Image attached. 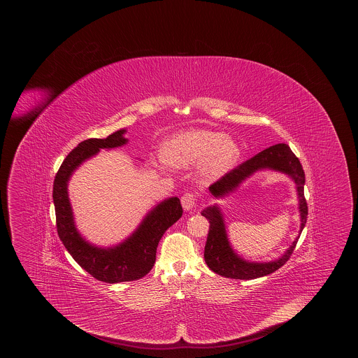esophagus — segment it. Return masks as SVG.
<instances>
[{
	"mask_svg": "<svg viewBox=\"0 0 358 358\" xmlns=\"http://www.w3.org/2000/svg\"><path fill=\"white\" fill-rule=\"evenodd\" d=\"M181 204H182L185 210L193 209V208L196 206V204H197V197H196V194H194L193 192L184 193L182 197H181Z\"/></svg>",
	"mask_w": 358,
	"mask_h": 358,
	"instance_id": "34e87169",
	"label": "esophagus"
}]
</instances>
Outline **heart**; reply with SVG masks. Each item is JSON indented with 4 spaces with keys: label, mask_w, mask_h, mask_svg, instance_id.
I'll return each instance as SVG.
<instances>
[{
    "label": "heart",
    "mask_w": 358,
    "mask_h": 358,
    "mask_svg": "<svg viewBox=\"0 0 358 358\" xmlns=\"http://www.w3.org/2000/svg\"><path fill=\"white\" fill-rule=\"evenodd\" d=\"M162 157L174 168L201 164V176L206 180H216L236 165L240 146L220 131L196 129L173 136L166 142Z\"/></svg>",
    "instance_id": "heart-1"
}]
</instances>
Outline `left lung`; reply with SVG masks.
Returning a JSON list of instances; mask_svg holds the SVG:
<instances>
[{
    "instance_id": "1",
    "label": "left lung",
    "mask_w": 358,
    "mask_h": 358,
    "mask_svg": "<svg viewBox=\"0 0 358 358\" xmlns=\"http://www.w3.org/2000/svg\"><path fill=\"white\" fill-rule=\"evenodd\" d=\"M273 169L283 171L291 176L296 184L298 197H299V209H301V231L303 229L307 220V203L305 199V171L296 158V155L291 152L289 145L279 143L271 148L256 154L255 157L244 161L243 164L234 168L232 171H227L217 181H215L209 190L213 196H224L225 193L234 190L238 184L251 176L254 171L259 169ZM203 216L209 220V232L205 244V263L213 273H219L225 278L231 279H243L250 280L260 276H266L280 268L289 256L292 255L298 238L291 244L287 252L280 259L271 263H247L235 255L232 248L229 247L228 238L225 235V228L222 222V213L216 206L208 208L203 210Z\"/></svg>"
}]
</instances>
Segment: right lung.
<instances>
[{
    "label": "right lung",
    "instance_id": "right-lung-1",
    "mask_svg": "<svg viewBox=\"0 0 358 358\" xmlns=\"http://www.w3.org/2000/svg\"><path fill=\"white\" fill-rule=\"evenodd\" d=\"M124 130H120L104 139L90 138L80 142L66 157L56 173L52 193L59 238L82 268L95 279L106 283L138 280L150 273L155 263L159 240L166 229L182 216V206L177 197L165 200L146 216L131 238L110 250L90 245L76 232L67 196L69 176L79 164L98 153L99 149H111L124 145L127 139L122 136Z\"/></svg>",
    "mask_w": 358,
    "mask_h": 358
}]
</instances>
